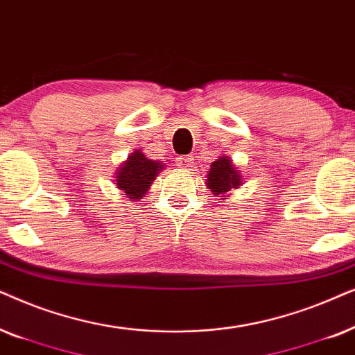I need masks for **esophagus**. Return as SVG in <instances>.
Wrapping results in <instances>:
<instances>
[{"label": "esophagus", "mask_w": 355, "mask_h": 355, "mask_svg": "<svg viewBox=\"0 0 355 355\" xmlns=\"http://www.w3.org/2000/svg\"><path fill=\"white\" fill-rule=\"evenodd\" d=\"M191 155H180V157H177V165L182 168H188L191 167Z\"/></svg>", "instance_id": "obj_1"}]
</instances>
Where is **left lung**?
Here are the masks:
<instances>
[{
  "label": "left lung",
  "instance_id": "left-lung-1",
  "mask_svg": "<svg viewBox=\"0 0 355 355\" xmlns=\"http://www.w3.org/2000/svg\"><path fill=\"white\" fill-rule=\"evenodd\" d=\"M240 183H242L240 175L227 155H222L216 162H212L206 182L212 195H225L232 188H239Z\"/></svg>",
  "mask_w": 355,
  "mask_h": 355
}]
</instances>
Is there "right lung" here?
Returning <instances> with one entry per match:
<instances>
[{"mask_svg":"<svg viewBox=\"0 0 355 355\" xmlns=\"http://www.w3.org/2000/svg\"><path fill=\"white\" fill-rule=\"evenodd\" d=\"M162 167L160 162L146 159L143 153L136 150L116 172V187L131 200H141Z\"/></svg>","mask_w":355,"mask_h":355,"instance_id":"obj_1","label":"right lung"}]
</instances>
